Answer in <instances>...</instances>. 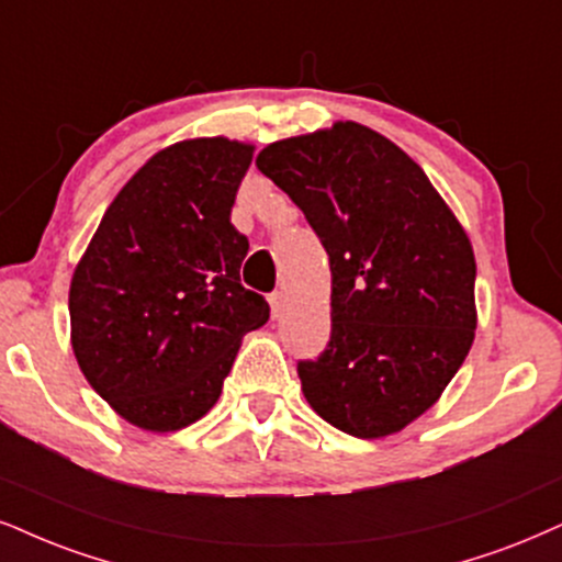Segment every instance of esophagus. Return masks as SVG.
<instances>
[{"mask_svg": "<svg viewBox=\"0 0 562 562\" xmlns=\"http://www.w3.org/2000/svg\"><path fill=\"white\" fill-rule=\"evenodd\" d=\"M270 313H273V317H281L286 313V294L283 292L270 294Z\"/></svg>", "mask_w": 562, "mask_h": 562, "instance_id": "1", "label": "esophagus"}]
</instances>
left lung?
Returning a JSON list of instances; mask_svg holds the SVG:
<instances>
[{"instance_id":"obj_1","label":"left lung","mask_w":562,"mask_h":562,"mask_svg":"<svg viewBox=\"0 0 562 562\" xmlns=\"http://www.w3.org/2000/svg\"><path fill=\"white\" fill-rule=\"evenodd\" d=\"M279 184L330 260V341L296 364L321 417L385 438L425 414L474 341V249L419 164L357 122L270 143Z\"/></svg>"}]
</instances>
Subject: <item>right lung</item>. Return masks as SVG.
<instances>
[{
  "instance_id": "add662e5",
  "label": "right lung",
  "mask_w": 562,
  "mask_h": 562,
  "mask_svg": "<svg viewBox=\"0 0 562 562\" xmlns=\"http://www.w3.org/2000/svg\"><path fill=\"white\" fill-rule=\"evenodd\" d=\"M252 150L226 137L158 150L106 207L72 273L69 325L82 375L150 432L211 412L241 336L270 315L239 283L249 241L232 224Z\"/></svg>"
}]
</instances>
